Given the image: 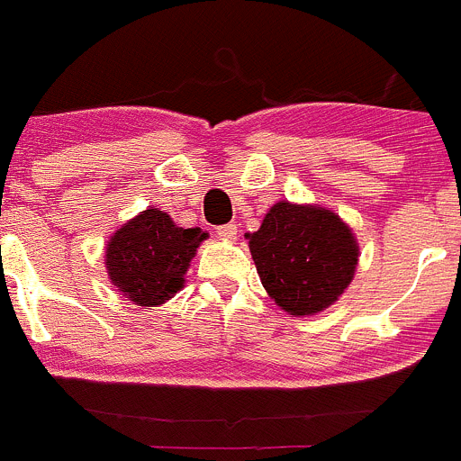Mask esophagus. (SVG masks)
Wrapping results in <instances>:
<instances>
[{"mask_svg": "<svg viewBox=\"0 0 461 461\" xmlns=\"http://www.w3.org/2000/svg\"><path fill=\"white\" fill-rule=\"evenodd\" d=\"M236 234H239V227H236L234 222H230V225L218 227V236H221L222 240H234Z\"/></svg>", "mask_w": 461, "mask_h": 461, "instance_id": "obj_1", "label": "esophagus"}]
</instances>
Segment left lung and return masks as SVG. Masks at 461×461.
<instances>
[{"mask_svg": "<svg viewBox=\"0 0 461 461\" xmlns=\"http://www.w3.org/2000/svg\"><path fill=\"white\" fill-rule=\"evenodd\" d=\"M250 252L264 289L294 316L328 309L348 289L359 248L350 227L321 206L277 202L259 231L250 234Z\"/></svg>", "mask_w": 461, "mask_h": 461, "instance_id": "left-lung-1", "label": "left lung"}]
</instances>
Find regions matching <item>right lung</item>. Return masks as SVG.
Here are the masks:
<instances>
[{"instance_id": "obj_1", "label": "right lung", "mask_w": 461, "mask_h": 461, "mask_svg": "<svg viewBox=\"0 0 461 461\" xmlns=\"http://www.w3.org/2000/svg\"><path fill=\"white\" fill-rule=\"evenodd\" d=\"M204 239L200 227L184 230L163 211L145 209L109 240L111 282L140 307L163 304L184 286V275Z\"/></svg>"}]
</instances>
